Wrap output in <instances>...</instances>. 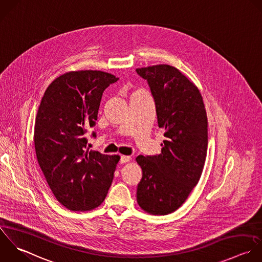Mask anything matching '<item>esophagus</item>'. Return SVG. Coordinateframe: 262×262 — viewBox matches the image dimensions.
<instances>
[{"mask_svg":"<svg viewBox=\"0 0 262 262\" xmlns=\"http://www.w3.org/2000/svg\"><path fill=\"white\" fill-rule=\"evenodd\" d=\"M130 160V156H126V155H121L120 157V163H126Z\"/></svg>","mask_w":262,"mask_h":262,"instance_id":"obj_1","label":"esophagus"}]
</instances>
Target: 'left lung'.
Listing matches in <instances>:
<instances>
[{
  "label": "left lung",
  "instance_id": "left-lung-1",
  "mask_svg": "<svg viewBox=\"0 0 262 262\" xmlns=\"http://www.w3.org/2000/svg\"><path fill=\"white\" fill-rule=\"evenodd\" d=\"M147 79L164 130L161 153L139 155L143 170L137 201L147 213L166 215L179 209L198 184L207 154V114L197 85L178 68L158 64L136 69Z\"/></svg>",
  "mask_w": 262,
  "mask_h": 262
}]
</instances>
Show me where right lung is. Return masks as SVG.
I'll return each mask as SVG.
<instances>
[{"label":"right lung","mask_w":262,"mask_h":262,"mask_svg":"<svg viewBox=\"0 0 262 262\" xmlns=\"http://www.w3.org/2000/svg\"><path fill=\"white\" fill-rule=\"evenodd\" d=\"M117 79L100 70L69 71L54 79L41 98L35 154L54 196L69 210L99 207L112 184L120 157L90 151L85 132L98 119L103 92Z\"/></svg>","instance_id":"add662e5"}]
</instances>
